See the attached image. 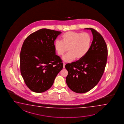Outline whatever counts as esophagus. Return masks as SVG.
I'll use <instances>...</instances> for the list:
<instances>
[{
    "label": "esophagus",
    "mask_w": 124,
    "mask_h": 124,
    "mask_svg": "<svg viewBox=\"0 0 124 124\" xmlns=\"http://www.w3.org/2000/svg\"><path fill=\"white\" fill-rule=\"evenodd\" d=\"M65 68V63H63V68Z\"/></svg>",
    "instance_id": "34e87169"
}]
</instances>
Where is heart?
I'll return each instance as SVG.
<instances>
[{"instance_id":"obj_1","label":"heart","mask_w":124,"mask_h":124,"mask_svg":"<svg viewBox=\"0 0 124 124\" xmlns=\"http://www.w3.org/2000/svg\"><path fill=\"white\" fill-rule=\"evenodd\" d=\"M91 41V36L87 33L68 31L62 36L61 40H56L54 47L59 56H63L68 48L69 52L63 56V60L70 62L76 58L84 57L89 50Z\"/></svg>"}]
</instances>
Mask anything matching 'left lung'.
<instances>
[{
  "instance_id": "left-lung-1",
  "label": "left lung",
  "mask_w": 124,
  "mask_h": 124,
  "mask_svg": "<svg viewBox=\"0 0 124 124\" xmlns=\"http://www.w3.org/2000/svg\"><path fill=\"white\" fill-rule=\"evenodd\" d=\"M85 29L90 30L93 36L89 50L84 57L65 65L68 71L66 83L77 93L88 92L98 84L107 60V47L103 38L93 28Z\"/></svg>"
}]
</instances>
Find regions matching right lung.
<instances>
[{
	"label": "right lung",
	"instance_id": "right-lung-1",
	"mask_svg": "<svg viewBox=\"0 0 124 124\" xmlns=\"http://www.w3.org/2000/svg\"><path fill=\"white\" fill-rule=\"evenodd\" d=\"M61 31L42 29L26 38L21 50V73L32 91L42 93L52 86L63 63L56 55L54 41Z\"/></svg>",
	"mask_w": 124,
	"mask_h": 124
}]
</instances>
